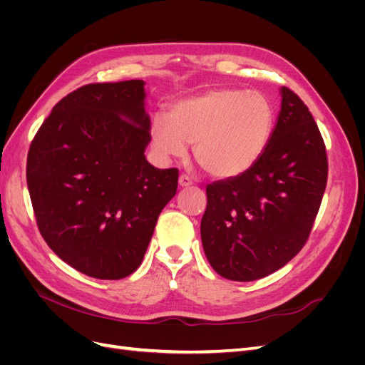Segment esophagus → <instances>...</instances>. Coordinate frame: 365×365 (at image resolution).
<instances>
[{"mask_svg": "<svg viewBox=\"0 0 365 365\" xmlns=\"http://www.w3.org/2000/svg\"><path fill=\"white\" fill-rule=\"evenodd\" d=\"M178 182H180V187H182V189H185V187H190V185L193 184V181H192L190 176H187L185 173L180 175V180H178Z\"/></svg>", "mask_w": 365, "mask_h": 365, "instance_id": "34e87169", "label": "esophagus"}]
</instances>
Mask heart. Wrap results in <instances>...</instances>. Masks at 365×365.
<instances>
[{
  "label": "heart",
  "instance_id": "1",
  "mask_svg": "<svg viewBox=\"0 0 365 365\" xmlns=\"http://www.w3.org/2000/svg\"><path fill=\"white\" fill-rule=\"evenodd\" d=\"M274 108L267 96L239 88H215L176 102L169 118L150 123L153 150L163 160L182 158L187 143L202 170L231 178L248 170L267 149Z\"/></svg>",
  "mask_w": 365,
  "mask_h": 365
}]
</instances>
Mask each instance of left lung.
Wrapping results in <instances>:
<instances>
[{
    "mask_svg": "<svg viewBox=\"0 0 365 365\" xmlns=\"http://www.w3.org/2000/svg\"><path fill=\"white\" fill-rule=\"evenodd\" d=\"M327 170L326 145L311 111L283 86L277 125L260 158L205 189L201 239L212 268L235 282L283 268L311 235Z\"/></svg>",
    "mask_w": 365,
    "mask_h": 365,
    "instance_id": "left-lung-1",
    "label": "left lung"
}]
</instances>
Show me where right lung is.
<instances>
[{
  "instance_id": "add662e5",
  "label": "right lung",
  "mask_w": 365,
  "mask_h": 365,
  "mask_svg": "<svg viewBox=\"0 0 365 365\" xmlns=\"http://www.w3.org/2000/svg\"><path fill=\"white\" fill-rule=\"evenodd\" d=\"M145 82L88 83L53 106L27 155L39 233L79 272L120 280L143 262L178 169L146 161Z\"/></svg>"
}]
</instances>
